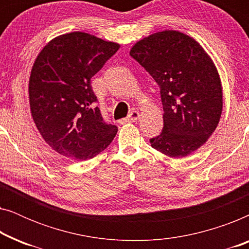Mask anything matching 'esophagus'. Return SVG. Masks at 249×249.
Returning a JSON list of instances; mask_svg holds the SVG:
<instances>
[{"instance_id":"esophagus-1","label":"esophagus","mask_w":249,"mask_h":249,"mask_svg":"<svg viewBox=\"0 0 249 249\" xmlns=\"http://www.w3.org/2000/svg\"><path fill=\"white\" fill-rule=\"evenodd\" d=\"M139 117H141V113H139L138 111H132L131 113L128 115V118L124 119L122 122H124H124H135V121L138 120Z\"/></svg>"}]
</instances>
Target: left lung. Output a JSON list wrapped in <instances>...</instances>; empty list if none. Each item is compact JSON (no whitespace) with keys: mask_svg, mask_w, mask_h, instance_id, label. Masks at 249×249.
I'll use <instances>...</instances> for the list:
<instances>
[{"mask_svg":"<svg viewBox=\"0 0 249 249\" xmlns=\"http://www.w3.org/2000/svg\"><path fill=\"white\" fill-rule=\"evenodd\" d=\"M130 55L161 88L164 127L152 147L173 159L203 146L219 124L223 107L220 74L203 46L178 30L138 40Z\"/></svg>","mask_w":249,"mask_h":249,"instance_id":"obj_1","label":"left lung"}]
</instances>
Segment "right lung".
Listing matches in <instances>:
<instances>
[{"instance_id": "obj_1", "label": "right lung", "mask_w": 249, "mask_h": 249, "mask_svg": "<svg viewBox=\"0 0 249 249\" xmlns=\"http://www.w3.org/2000/svg\"><path fill=\"white\" fill-rule=\"evenodd\" d=\"M120 44L73 32L50 40L30 71L29 107L36 128L60 155L85 161L104 151L118 127L105 124L90 79Z\"/></svg>"}]
</instances>
